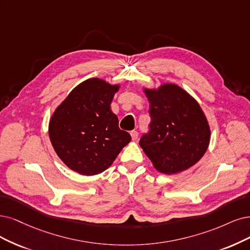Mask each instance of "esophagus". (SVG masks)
Returning <instances> with one entry per match:
<instances>
[{
    "label": "esophagus",
    "instance_id": "34e87169",
    "mask_svg": "<svg viewBox=\"0 0 250 250\" xmlns=\"http://www.w3.org/2000/svg\"><path fill=\"white\" fill-rule=\"evenodd\" d=\"M131 137H132L133 141H136L138 139V133L136 131H132L131 132Z\"/></svg>",
    "mask_w": 250,
    "mask_h": 250
}]
</instances>
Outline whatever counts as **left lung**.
Instances as JSON below:
<instances>
[{
	"label": "left lung",
	"mask_w": 250,
	"mask_h": 250,
	"mask_svg": "<svg viewBox=\"0 0 250 250\" xmlns=\"http://www.w3.org/2000/svg\"><path fill=\"white\" fill-rule=\"evenodd\" d=\"M149 102L150 133L139 142L154 169L173 175L196 165L208 149V119L198 101L175 83L143 87Z\"/></svg>",
	"instance_id": "left-lung-1"
}]
</instances>
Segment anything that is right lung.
I'll return each instance as SVG.
<instances>
[{
    "label": "right lung",
    "instance_id": "1",
    "mask_svg": "<svg viewBox=\"0 0 250 250\" xmlns=\"http://www.w3.org/2000/svg\"><path fill=\"white\" fill-rule=\"evenodd\" d=\"M119 88V83L89 78L55 108L48 125L49 139L72 171L84 176L104 172L130 143V134L119 130L118 118L110 108Z\"/></svg>",
    "mask_w": 250,
    "mask_h": 250
}]
</instances>
